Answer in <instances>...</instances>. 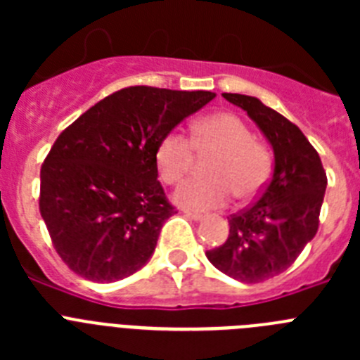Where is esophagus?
Listing matches in <instances>:
<instances>
[{
  "label": "esophagus",
  "instance_id": "34e87169",
  "mask_svg": "<svg viewBox=\"0 0 360 360\" xmlns=\"http://www.w3.org/2000/svg\"><path fill=\"white\" fill-rule=\"evenodd\" d=\"M184 214L186 216H189L191 219H202L203 216V212H198V211H189V209H184Z\"/></svg>",
  "mask_w": 360,
  "mask_h": 360
}]
</instances>
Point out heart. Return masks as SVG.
I'll list each match as a JSON object with an SVG mask.
<instances>
[{
	"label": "heart",
	"instance_id": "heart-1",
	"mask_svg": "<svg viewBox=\"0 0 360 360\" xmlns=\"http://www.w3.org/2000/svg\"><path fill=\"white\" fill-rule=\"evenodd\" d=\"M200 155L216 153L209 162V178H191L178 187L174 200L191 209H218L232 195L240 202L256 198L272 173L269 148L254 139L252 129L234 113H212L191 126V139L180 131L162 136L155 151V164L165 184L174 186Z\"/></svg>",
	"mask_w": 360,
	"mask_h": 360
}]
</instances>
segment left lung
Listing matches in <instances>:
<instances>
[{
    "label": "left lung",
    "mask_w": 360,
    "mask_h": 360,
    "mask_svg": "<svg viewBox=\"0 0 360 360\" xmlns=\"http://www.w3.org/2000/svg\"><path fill=\"white\" fill-rule=\"evenodd\" d=\"M243 108L274 149V173L256 202L229 218V238L207 250L209 262L243 283L281 274L316 236L326 173L314 146L288 119L256 97L224 94Z\"/></svg>",
    "instance_id": "1"
}]
</instances>
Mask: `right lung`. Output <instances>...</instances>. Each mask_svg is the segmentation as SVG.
Returning a JSON list of instances; mask_svg holds the SVG:
<instances>
[{
  "label": "right lung",
  "instance_id": "obj_1",
  "mask_svg": "<svg viewBox=\"0 0 360 360\" xmlns=\"http://www.w3.org/2000/svg\"><path fill=\"white\" fill-rule=\"evenodd\" d=\"M214 97L129 86L57 136L41 165L39 211L70 270L111 283L146 265L162 225L176 212L157 180L158 142Z\"/></svg>",
  "mask_w": 360,
  "mask_h": 360
}]
</instances>
